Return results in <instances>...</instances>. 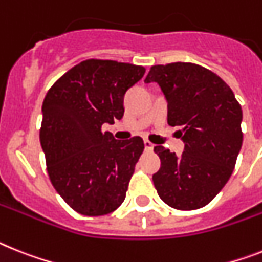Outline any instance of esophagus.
<instances>
[{
  "instance_id": "1",
  "label": "esophagus",
  "mask_w": 262,
  "mask_h": 262,
  "mask_svg": "<svg viewBox=\"0 0 262 262\" xmlns=\"http://www.w3.org/2000/svg\"><path fill=\"white\" fill-rule=\"evenodd\" d=\"M144 146H145V150H153V148H155V145L151 144L149 140H144Z\"/></svg>"
}]
</instances>
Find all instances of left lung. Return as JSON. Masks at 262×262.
Wrapping results in <instances>:
<instances>
[{
	"mask_svg": "<svg viewBox=\"0 0 262 262\" xmlns=\"http://www.w3.org/2000/svg\"><path fill=\"white\" fill-rule=\"evenodd\" d=\"M157 82L168 100V124L181 126V157L155 146L161 160L153 174L160 199L179 210L208 205L233 173L243 145V109L228 83L190 62L153 65L145 82Z\"/></svg>",
	"mask_w": 262,
	"mask_h": 262,
	"instance_id": "8db88e82",
	"label": "left lung"
}]
</instances>
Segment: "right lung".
Returning <instances> with one entry per match:
<instances>
[{
  "mask_svg": "<svg viewBox=\"0 0 262 262\" xmlns=\"http://www.w3.org/2000/svg\"><path fill=\"white\" fill-rule=\"evenodd\" d=\"M144 74L140 65L90 58L46 93L39 141L48 174L63 201L83 216H104L124 202L144 141L138 136L120 141L101 127L122 118L125 92Z\"/></svg>",
  "mask_w": 262,
  "mask_h": 262,
  "instance_id": "add662e5",
  "label": "right lung"
}]
</instances>
